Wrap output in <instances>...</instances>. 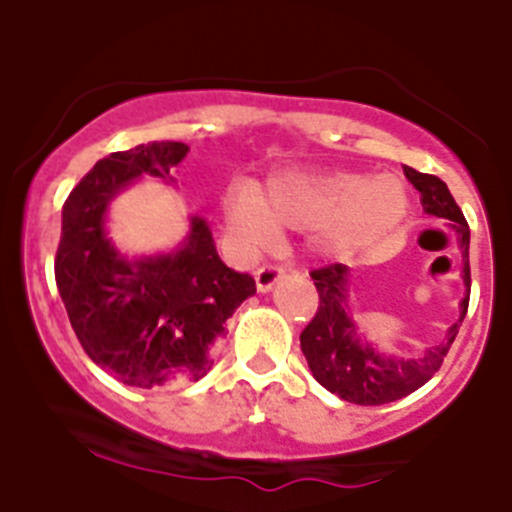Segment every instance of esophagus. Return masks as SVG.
I'll return each mask as SVG.
<instances>
[{
	"label": "esophagus",
	"mask_w": 512,
	"mask_h": 512,
	"mask_svg": "<svg viewBox=\"0 0 512 512\" xmlns=\"http://www.w3.org/2000/svg\"><path fill=\"white\" fill-rule=\"evenodd\" d=\"M282 277V267L280 265H262L257 267L255 272V282H257V289L260 292H267V289H272L277 280Z\"/></svg>",
	"instance_id": "esophagus-1"
}]
</instances>
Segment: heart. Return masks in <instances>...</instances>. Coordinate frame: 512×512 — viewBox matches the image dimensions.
<instances>
[{
  "label": "heart",
  "mask_w": 512,
  "mask_h": 512,
  "mask_svg": "<svg viewBox=\"0 0 512 512\" xmlns=\"http://www.w3.org/2000/svg\"><path fill=\"white\" fill-rule=\"evenodd\" d=\"M409 208V188L396 175L285 173L260 195L250 188L232 193L227 223L250 247L292 227L307 230L309 245L322 255H349L391 235Z\"/></svg>",
  "instance_id": "b5f03b06"
}]
</instances>
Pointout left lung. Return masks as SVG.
Here are the masks:
<instances>
[{"label": "left lung", "instance_id": "8db88e82", "mask_svg": "<svg viewBox=\"0 0 512 512\" xmlns=\"http://www.w3.org/2000/svg\"><path fill=\"white\" fill-rule=\"evenodd\" d=\"M404 173L421 193L423 210L428 215H436V218L451 220V227L458 232V245L466 257L463 260V282H466L468 294L461 302V319L448 329L446 342L426 349V354L418 356V359H391V356L376 354L374 349L366 347L356 337V327L347 312V265L334 262V265H324L309 272L319 292V307L312 322L299 334L302 354L307 356L314 379L324 389L359 406L389 404V401L404 399V396L421 389L441 369L468 312V299H471V265H468L471 230H468L461 208L441 178L418 173L414 168H404Z\"/></svg>", "mask_w": 512, "mask_h": 512}]
</instances>
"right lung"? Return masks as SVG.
Here are the masks:
<instances>
[{
	"label": "right lung",
	"instance_id": "1",
	"mask_svg": "<svg viewBox=\"0 0 512 512\" xmlns=\"http://www.w3.org/2000/svg\"><path fill=\"white\" fill-rule=\"evenodd\" d=\"M185 153L188 146L175 141L111 153L79 180L61 210L54 277L71 327L94 364L136 389L208 374L210 347L255 294L252 275L220 260L200 218L173 255L128 262L106 240L108 200L141 173L170 175Z\"/></svg>",
	"mask_w": 512,
	"mask_h": 512
}]
</instances>
